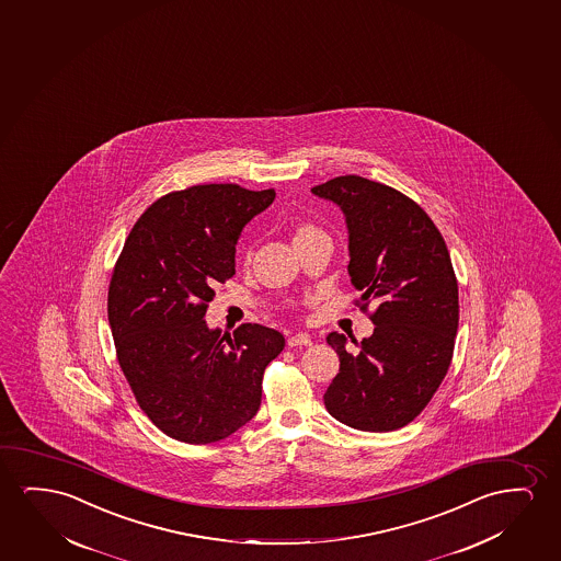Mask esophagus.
I'll return each mask as SVG.
<instances>
[{
    "instance_id": "obj_1",
    "label": "esophagus",
    "mask_w": 561,
    "mask_h": 561,
    "mask_svg": "<svg viewBox=\"0 0 561 561\" xmlns=\"http://www.w3.org/2000/svg\"><path fill=\"white\" fill-rule=\"evenodd\" d=\"M288 346H311V336H309V334H306V332H298V334H294V336H290V339H288Z\"/></svg>"
}]
</instances>
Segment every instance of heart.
Here are the masks:
<instances>
[{"label": "heart", "instance_id": "b5f03b06", "mask_svg": "<svg viewBox=\"0 0 561 561\" xmlns=\"http://www.w3.org/2000/svg\"><path fill=\"white\" fill-rule=\"evenodd\" d=\"M323 232L321 230L317 229V227H313L311 222H300V225H296L294 227L293 232V242L294 245L301 244V242H308V240H311V238L321 237ZM250 252H244V261L248 263L250 261Z\"/></svg>", "mask_w": 561, "mask_h": 561}]
</instances>
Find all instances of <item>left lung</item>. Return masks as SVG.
<instances>
[{"label": "left lung", "instance_id": "8db88e82", "mask_svg": "<svg viewBox=\"0 0 561 561\" xmlns=\"http://www.w3.org/2000/svg\"><path fill=\"white\" fill-rule=\"evenodd\" d=\"M346 217L347 273L362 293L357 306L377 309L369 339L347 347L327 336L340 371L324 392V408L340 423L388 433L425 410L450 367L458 332V280L440 230L421 207L387 184L357 174L311 188Z\"/></svg>", "mask_w": 561, "mask_h": 561}]
</instances>
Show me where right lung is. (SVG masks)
I'll return each instance as SVG.
<instances>
[{
	"label": "right lung",
	"mask_w": 561,
	"mask_h": 561,
	"mask_svg": "<svg viewBox=\"0 0 561 561\" xmlns=\"http://www.w3.org/2000/svg\"><path fill=\"white\" fill-rule=\"evenodd\" d=\"M275 190L197 184L153 202L118 255L107 317L117 359L140 410L174 440L211 444L260 410L263 371L285 336L263 324L222 334L204 316L234 275L240 232Z\"/></svg>",
	"instance_id": "1"
}]
</instances>
